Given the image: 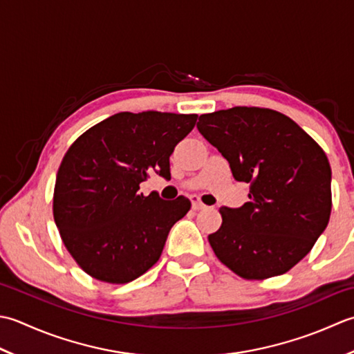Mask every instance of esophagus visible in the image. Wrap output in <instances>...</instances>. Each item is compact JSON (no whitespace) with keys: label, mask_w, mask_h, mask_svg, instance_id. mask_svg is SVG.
Returning a JSON list of instances; mask_svg holds the SVG:
<instances>
[{"label":"esophagus","mask_w":354,"mask_h":354,"mask_svg":"<svg viewBox=\"0 0 354 354\" xmlns=\"http://www.w3.org/2000/svg\"><path fill=\"white\" fill-rule=\"evenodd\" d=\"M191 201H192V207L197 209V211H198V209H205L206 207V205L197 196H192Z\"/></svg>","instance_id":"obj_1"}]
</instances>
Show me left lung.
<instances>
[{
	"mask_svg": "<svg viewBox=\"0 0 354 354\" xmlns=\"http://www.w3.org/2000/svg\"><path fill=\"white\" fill-rule=\"evenodd\" d=\"M200 134L229 162L249 201L220 207L207 236L220 261L244 279L283 275L326 230L331 168L322 148L297 122L269 108L234 106L201 114Z\"/></svg>",
	"mask_w": 354,
	"mask_h": 354,
	"instance_id": "1",
	"label": "left lung"
}]
</instances>
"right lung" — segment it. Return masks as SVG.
<instances>
[{
	"label": "right lung",
	"instance_id": "1",
	"mask_svg": "<svg viewBox=\"0 0 354 354\" xmlns=\"http://www.w3.org/2000/svg\"><path fill=\"white\" fill-rule=\"evenodd\" d=\"M197 118L118 113L68 148L56 176L53 217L70 255L90 277L125 284L158 261L171 227L191 201L137 191L151 172L171 177L169 156Z\"/></svg>",
	"mask_w": 354,
	"mask_h": 354
}]
</instances>
